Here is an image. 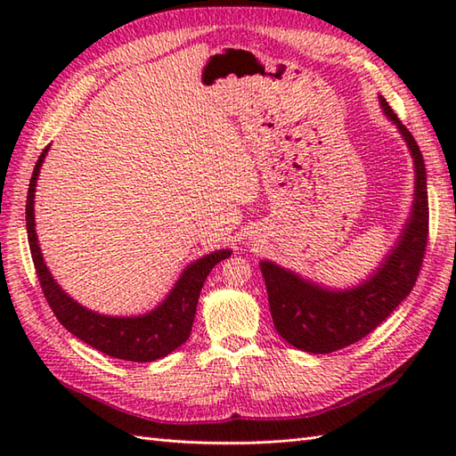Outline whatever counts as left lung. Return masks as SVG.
<instances>
[{
    "label": "left lung",
    "instance_id": "8db88e82",
    "mask_svg": "<svg viewBox=\"0 0 456 456\" xmlns=\"http://www.w3.org/2000/svg\"><path fill=\"white\" fill-rule=\"evenodd\" d=\"M380 103L408 142L415 164L411 216L382 266L364 284L337 292L307 282L268 260L260 263L276 331L299 351L325 354L361 341L410 296L419 276L429 235L428 174L413 134L382 95Z\"/></svg>",
    "mask_w": 456,
    "mask_h": 456
}]
</instances>
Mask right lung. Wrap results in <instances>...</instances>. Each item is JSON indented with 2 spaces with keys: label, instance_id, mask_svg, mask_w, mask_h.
I'll return each mask as SVG.
<instances>
[{
  "label": "right lung",
  "instance_id": "add662e5",
  "mask_svg": "<svg viewBox=\"0 0 456 456\" xmlns=\"http://www.w3.org/2000/svg\"><path fill=\"white\" fill-rule=\"evenodd\" d=\"M46 151L48 147L38 157L31 182H28L25 221L28 247H31L38 282H41L43 294L56 319L68 331L78 337L80 341L94 346L95 351L113 358H121V361L152 362L170 354L174 348L188 341L203 282H206L213 266L221 263L223 258L231 256V250H216V253L206 255L196 260V263H191L183 270L168 297L157 309H152L151 314L139 317H108L90 312V309L82 307L78 302H74L70 296H66L62 288L54 282V278L45 265L41 247H38L37 240L33 208L35 186Z\"/></svg>",
  "mask_w": 456,
  "mask_h": 456
}]
</instances>
